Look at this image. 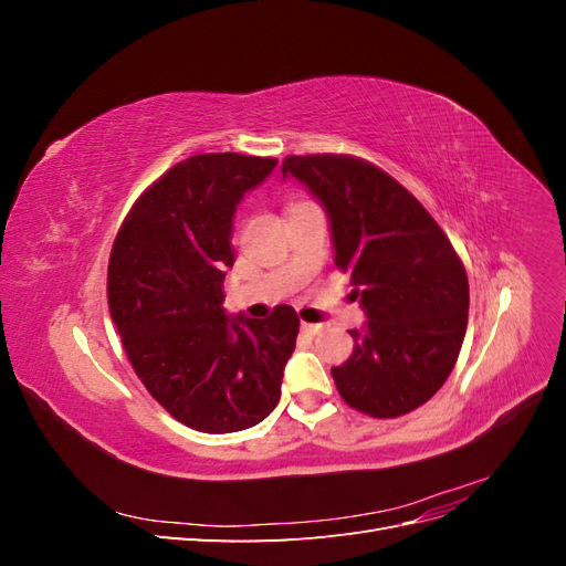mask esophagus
Listing matches in <instances>:
<instances>
[{"label":"esophagus","mask_w":566,"mask_h":566,"mask_svg":"<svg viewBox=\"0 0 566 566\" xmlns=\"http://www.w3.org/2000/svg\"><path fill=\"white\" fill-rule=\"evenodd\" d=\"M321 328H323L321 323H306V321H302V333L304 335H316V333H321Z\"/></svg>","instance_id":"1"}]
</instances>
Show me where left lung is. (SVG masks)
<instances>
[{"label":"left lung","mask_w":566,"mask_h":566,"mask_svg":"<svg viewBox=\"0 0 566 566\" xmlns=\"http://www.w3.org/2000/svg\"><path fill=\"white\" fill-rule=\"evenodd\" d=\"M293 175L331 217L335 264L352 276L366 331L331 368L347 406L399 418L430 401L451 375L468 328L470 285L449 235L385 169L345 153L287 156Z\"/></svg>","instance_id":"obj_1"}]
</instances>
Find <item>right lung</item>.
I'll list each match as a JSON object with an SVG mask.
<instances>
[{
	"label": "right lung",
	"instance_id": "right-lung-1",
	"mask_svg": "<svg viewBox=\"0 0 566 566\" xmlns=\"http://www.w3.org/2000/svg\"><path fill=\"white\" fill-rule=\"evenodd\" d=\"M276 158L200 153L136 198L108 262V306L139 380L169 416L208 434L262 422L281 399L300 318L279 304L264 321L229 318L238 200Z\"/></svg>",
	"mask_w": 566,
	"mask_h": 566
}]
</instances>
